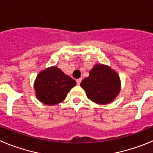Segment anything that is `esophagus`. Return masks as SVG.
Returning a JSON list of instances; mask_svg holds the SVG:
<instances>
[{"label": "esophagus", "mask_w": 153, "mask_h": 153, "mask_svg": "<svg viewBox=\"0 0 153 153\" xmlns=\"http://www.w3.org/2000/svg\"><path fill=\"white\" fill-rule=\"evenodd\" d=\"M81 81H82V78H79V79H76V83H77V85H79V84H80Z\"/></svg>", "instance_id": "obj_1"}]
</instances>
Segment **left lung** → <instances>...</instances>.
<instances>
[{"mask_svg":"<svg viewBox=\"0 0 153 153\" xmlns=\"http://www.w3.org/2000/svg\"><path fill=\"white\" fill-rule=\"evenodd\" d=\"M88 99L95 104H107L115 100L121 90V80L116 71L110 66L96 64L89 76L81 82Z\"/></svg>","mask_w":153,"mask_h":153,"instance_id":"1","label":"left lung"}]
</instances>
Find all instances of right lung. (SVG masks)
Wrapping results in <instances>:
<instances>
[{"mask_svg":"<svg viewBox=\"0 0 153 153\" xmlns=\"http://www.w3.org/2000/svg\"><path fill=\"white\" fill-rule=\"evenodd\" d=\"M76 85L71 76L56 66L40 71L34 83L36 97L46 105H56L66 98L70 90Z\"/></svg>","mask_w":153,"mask_h":153,"instance_id":"obj_1","label":"right lung"}]
</instances>
